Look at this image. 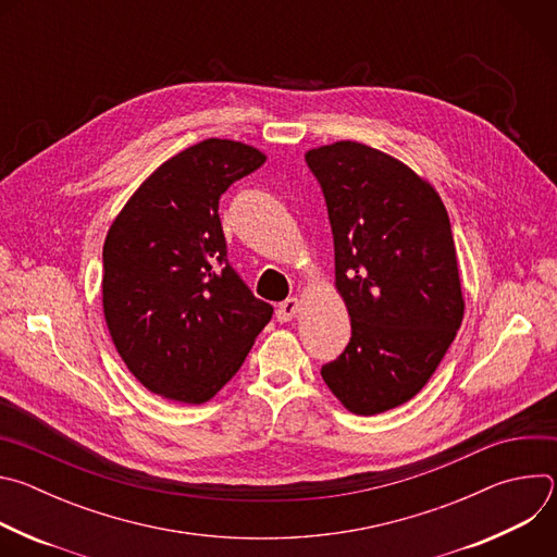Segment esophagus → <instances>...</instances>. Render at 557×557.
Masks as SVG:
<instances>
[{
    "mask_svg": "<svg viewBox=\"0 0 557 557\" xmlns=\"http://www.w3.org/2000/svg\"><path fill=\"white\" fill-rule=\"evenodd\" d=\"M299 306H301V299L297 295L282 301L280 308H277V322H290L293 317L299 312Z\"/></svg>",
    "mask_w": 557,
    "mask_h": 557,
    "instance_id": "1",
    "label": "esophagus"
}]
</instances>
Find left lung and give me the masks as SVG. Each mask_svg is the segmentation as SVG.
<instances>
[{"instance_id":"obj_1","label":"left lung","mask_w":557,"mask_h":557,"mask_svg":"<svg viewBox=\"0 0 557 557\" xmlns=\"http://www.w3.org/2000/svg\"><path fill=\"white\" fill-rule=\"evenodd\" d=\"M306 163L326 198L352 329L322 376L348 412L381 414L421 392L462 324L447 209L430 181L357 140L308 149Z\"/></svg>"}]
</instances>
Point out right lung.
I'll list each match as a JSON object with an SVG mask.
<instances>
[{"label": "right lung", "instance_id": "add662e5", "mask_svg": "<svg viewBox=\"0 0 557 557\" xmlns=\"http://www.w3.org/2000/svg\"><path fill=\"white\" fill-rule=\"evenodd\" d=\"M267 163L258 147L200 140L156 168L103 245V314L129 372L168 401L200 406L240 370L273 306L226 264L220 196Z\"/></svg>", "mask_w": 557, "mask_h": 557}]
</instances>
